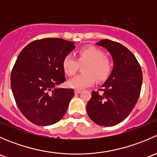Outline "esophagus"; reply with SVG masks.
Instances as JSON below:
<instances>
[{"label":"esophagus","instance_id":"1","mask_svg":"<svg viewBox=\"0 0 157 157\" xmlns=\"http://www.w3.org/2000/svg\"><path fill=\"white\" fill-rule=\"evenodd\" d=\"M74 93H75V94H78V93H81V90H74Z\"/></svg>","mask_w":157,"mask_h":157}]
</instances>
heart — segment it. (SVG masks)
<instances>
[{
    "instance_id": "obj_1",
    "label": "heart",
    "mask_w": 157,
    "mask_h": 157,
    "mask_svg": "<svg viewBox=\"0 0 157 157\" xmlns=\"http://www.w3.org/2000/svg\"><path fill=\"white\" fill-rule=\"evenodd\" d=\"M78 61L71 54H68L63 60V69L67 75H74L80 64H86L83 67V74L76 76L68 81L71 88L84 89L93 86L98 80L106 78L111 71L112 64L109 58L104 56V52L93 45L81 48L78 52Z\"/></svg>"
}]
</instances>
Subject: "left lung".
Instances as JSON below:
<instances>
[{
	"label": "left lung",
	"mask_w": 157,
	"mask_h": 157,
	"mask_svg": "<svg viewBox=\"0 0 157 157\" xmlns=\"http://www.w3.org/2000/svg\"><path fill=\"white\" fill-rule=\"evenodd\" d=\"M96 45L111 54L113 68L102 89L92 92L86 105L90 119L100 126L111 127L119 124L135 106L142 86V71L135 56L118 42L102 39Z\"/></svg>",
	"instance_id": "1"
}]
</instances>
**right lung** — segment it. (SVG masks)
Instances as JSON below:
<instances>
[{"mask_svg":"<svg viewBox=\"0 0 157 157\" xmlns=\"http://www.w3.org/2000/svg\"><path fill=\"white\" fill-rule=\"evenodd\" d=\"M74 48V42L45 38L28 44L18 55L11 89L20 112L33 124L51 125L65 115L74 92L58 86L66 80L63 60Z\"/></svg>","mask_w":157,"mask_h":157,"instance_id":"add662e5","label":"right lung"}]
</instances>
